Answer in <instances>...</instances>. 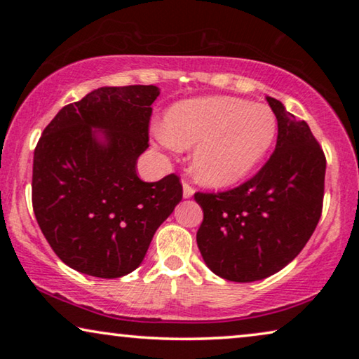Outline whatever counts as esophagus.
Instances as JSON below:
<instances>
[{
	"instance_id": "obj_1",
	"label": "esophagus",
	"mask_w": 359,
	"mask_h": 359,
	"mask_svg": "<svg viewBox=\"0 0 359 359\" xmlns=\"http://www.w3.org/2000/svg\"><path fill=\"white\" fill-rule=\"evenodd\" d=\"M194 196V188L193 186H189L188 183H183V198L184 199H189Z\"/></svg>"
}]
</instances>
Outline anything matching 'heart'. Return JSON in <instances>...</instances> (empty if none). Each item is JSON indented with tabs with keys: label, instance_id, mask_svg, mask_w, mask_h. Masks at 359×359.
<instances>
[{
	"label": "heart",
	"instance_id": "b5f03b06",
	"mask_svg": "<svg viewBox=\"0 0 359 359\" xmlns=\"http://www.w3.org/2000/svg\"><path fill=\"white\" fill-rule=\"evenodd\" d=\"M276 135L268 106L232 96H203L176 102L166 111L156 139L165 149H189L199 183L225 188L255 170Z\"/></svg>",
	"mask_w": 359,
	"mask_h": 359
}]
</instances>
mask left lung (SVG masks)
I'll list each match as a JSON object with an SVG mask.
<instances>
[{"instance_id":"8db88e82","label":"left lung","mask_w":359,"mask_h":359,"mask_svg":"<svg viewBox=\"0 0 359 359\" xmlns=\"http://www.w3.org/2000/svg\"><path fill=\"white\" fill-rule=\"evenodd\" d=\"M278 119V140L262 170L225 193H196L204 219L199 252L217 276L259 281L301 253L322 214L325 155L306 121L266 97Z\"/></svg>"}]
</instances>
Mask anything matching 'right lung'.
<instances>
[{"label": "right lung", "instance_id": "obj_1", "mask_svg": "<svg viewBox=\"0 0 359 359\" xmlns=\"http://www.w3.org/2000/svg\"><path fill=\"white\" fill-rule=\"evenodd\" d=\"M154 85L102 86L58 111L34 150L32 208L68 266L121 278L144 262L156 229L183 198L176 175L137 176L149 149Z\"/></svg>", "mask_w": 359, "mask_h": 359}]
</instances>
